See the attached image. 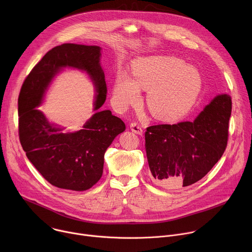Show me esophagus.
I'll list each match as a JSON object with an SVG mask.
<instances>
[{"label":"esophagus","mask_w":252,"mask_h":252,"mask_svg":"<svg viewBox=\"0 0 252 252\" xmlns=\"http://www.w3.org/2000/svg\"><path fill=\"white\" fill-rule=\"evenodd\" d=\"M129 127H130L131 131H133L134 133H136V134H142V128H141V126H138L137 124H135V123L130 124V125H129Z\"/></svg>","instance_id":"1"}]
</instances>
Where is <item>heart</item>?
Listing matches in <instances>:
<instances>
[{
	"mask_svg": "<svg viewBox=\"0 0 252 252\" xmlns=\"http://www.w3.org/2000/svg\"><path fill=\"white\" fill-rule=\"evenodd\" d=\"M132 80L120 73L114 88V102L126 110L135 102L139 90H148L147 104L158 119L172 121L188 113L196 101L202 78L199 70L173 57H147L135 60Z\"/></svg>",
	"mask_w": 252,
	"mask_h": 252,
	"instance_id": "b5f03b06",
	"label": "heart"
}]
</instances>
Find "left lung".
Masks as SVG:
<instances>
[{
  "label": "left lung",
  "mask_w": 252,
  "mask_h": 252,
  "mask_svg": "<svg viewBox=\"0 0 252 252\" xmlns=\"http://www.w3.org/2000/svg\"><path fill=\"white\" fill-rule=\"evenodd\" d=\"M231 104L228 94H220L193 122L147 128V158L156 185L183 189L207 174L226 149Z\"/></svg>",
  "instance_id": "obj_1"
}]
</instances>
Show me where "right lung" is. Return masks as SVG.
Instances as JSON below:
<instances>
[{"instance_id": "obj_1", "label": "right lung", "mask_w": 252, "mask_h": 252, "mask_svg": "<svg viewBox=\"0 0 252 252\" xmlns=\"http://www.w3.org/2000/svg\"><path fill=\"white\" fill-rule=\"evenodd\" d=\"M100 48L63 44L50 50L26 78L19 94V137L27 158L52 186L87 190L102 175L104 153L126 125L111 111L95 113L75 132H63L37 110L54 77L63 67L85 70L96 95L94 111L103 104L106 84L99 63Z\"/></svg>"}]
</instances>
